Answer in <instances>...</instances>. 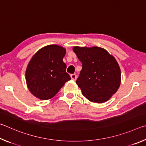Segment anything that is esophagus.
Wrapping results in <instances>:
<instances>
[{"mask_svg":"<svg viewBox=\"0 0 146 146\" xmlns=\"http://www.w3.org/2000/svg\"><path fill=\"white\" fill-rule=\"evenodd\" d=\"M70 77H71V79L74 81L76 80V79H77V76H76V74H71L70 75Z\"/></svg>","mask_w":146,"mask_h":146,"instance_id":"obj_1","label":"esophagus"}]
</instances>
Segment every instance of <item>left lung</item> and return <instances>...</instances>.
<instances>
[{
    "mask_svg": "<svg viewBox=\"0 0 146 146\" xmlns=\"http://www.w3.org/2000/svg\"><path fill=\"white\" fill-rule=\"evenodd\" d=\"M73 51L82 63L76 83L91 102L103 103L116 93L121 85V69L113 56L104 48L80 47Z\"/></svg>",
    "mask_w": 146,
    "mask_h": 146,
    "instance_id": "1",
    "label": "left lung"
}]
</instances>
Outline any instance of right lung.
<instances>
[{"instance_id":"obj_1","label":"right lung","mask_w":146,"mask_h":146,"mask_svg":"<svg viewBox=\"0 0 146 146\" xmlns=\"http://www.w3.org/2000/svg\"><path fill=\"white\" fill-rule=\"evenodd\" d=\"M66 49L57 45L43 47L33 56L25 71L28 89L42 100L53 98L71 80L63 58Z\"/></svg>"}]
</instances>
